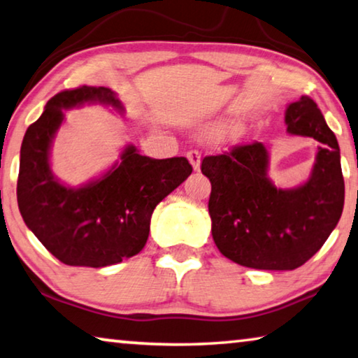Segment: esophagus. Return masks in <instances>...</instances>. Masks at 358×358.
Returning a JSON list of instances; mask_svg holds the SVG:
<instances>
[{"label": "esophagus", "instance_id": "34e87169", "mask_svg": "<svg viewBox=\"0 0 358 358\" xmlns=\"http://www.w3.org/2000/svg\"><path fill=\"white\" fill-rule=\"evenodd\" d=\"M186 157H188V161L191 162L192 169L197 172V170L201 169V152L197 150H189L188 152H186Z\"/></svg>", "mask_w": 358, "mask_h": 358}]
</instances>
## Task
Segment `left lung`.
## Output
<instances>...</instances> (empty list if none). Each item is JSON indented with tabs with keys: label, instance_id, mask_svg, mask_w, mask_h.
Segmentation results:
<instances>
[{
	"label": "left lung",
	"instance_id": "left-lung-1",
	"mask_svg": "<svg viewBox=\"0 0 358 358\" xmlns=\"http://www.w3.org/2000/svg\"><path fill=\"white\" fill-rule=\"evenodd\" d=\"M287 132L322 143L309 180L282 189L268 173L269 155L259 141L202 159L212 183L208 213L218 250L253 269L292 271L320 250L344 207L339 145L314 100L303 95L287 106Z\"/></svg>",
	"mask_w": 358,
	"mask_h": 358
}]
</instances>
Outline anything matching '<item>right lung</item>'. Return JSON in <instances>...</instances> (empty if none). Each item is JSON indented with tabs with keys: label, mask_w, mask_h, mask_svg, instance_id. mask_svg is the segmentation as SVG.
<instances>
[{
	"label": "right lung",
	"mask_w": 358,
	"mask_h": 358,
	"mask_svg": "<svg viewBox=\"0 0 358 358\" xmlns=\"http://www.w3.org/2000/svg\"><path fill=\"white\" fill-rule=\"evenodd\" d=\"M84 103L124 111L108 87L81 86L54 95L22 141L17 202L28 229L57 259L105 268L143 250L156 206L192 167L186 157L151 159L129 145L103 177L81 188L62 185L50 170V145L64 121L62 110Z\"/></svg>",
	"instance_id": "obj_1"
}]
</instances>
